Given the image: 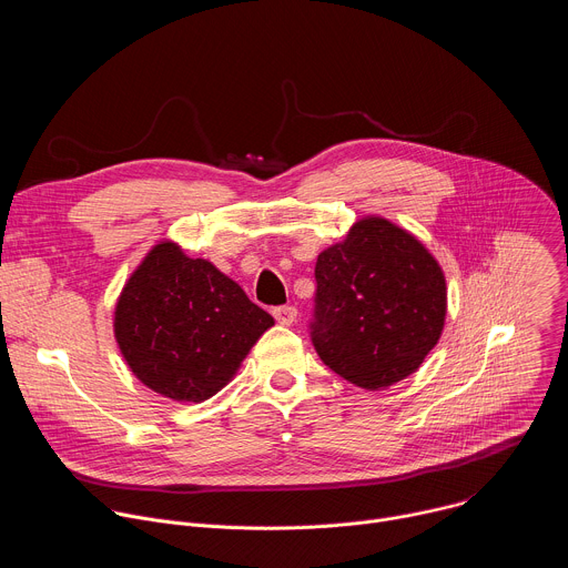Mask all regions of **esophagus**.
I'll use <instances>...</instances> for the list:
<instances>
[{
    "label": "esophagus",
    "mask_w": 568,
    "mask_h": 568,
    "mask_svg": "<svg viewBox=\"0 0 568 568\" xmlns=\"http://www.w3.org/2000/svg\"><path fill=\"white\" fill-rule=\"evenodd\" d=\"M274 318L278 321V323H283V326H292V323L296 321V316H298V310L294 307V305H278V307H274Z\"/></svg>",
    "instance_id": "1"
}]
</instances>
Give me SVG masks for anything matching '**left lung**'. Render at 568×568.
<instances>
[{
    "mask_svg": "<svg viewBox=\"0 0 568 568\" xmlns=\"http://www.w3.org/2000/svg\"><path fill=\"white\" fill-rule=\"evenodd\" d=\"M310 339L344 379L382 388L412 375L438 344L447 312L434 256L382 217L359 220L316 258Z\"/></svg>",
    "mask_w": 568,
    "mask_h": 568,
    "instance_id": "obj_1",
    "label": "left lung"
}]
</instances>
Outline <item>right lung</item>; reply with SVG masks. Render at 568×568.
<instances>
[{
    "label": "right lung",
    "instance_id": "1",
    "mask_svg": "<svg viewBox=\"0 0 568 568\" xmlns=\"http://www.w3.org/2000/svg\"><path fill=\"white\" fill-rule=\"evenodd\" d=\"M272 326V314L237 283L173 242L145 256L114 312V335L132 373L178 402L215 395Z\"/></svg>",
    "mask_w": 568,
    "mask_h": 568
}]
</instances>
